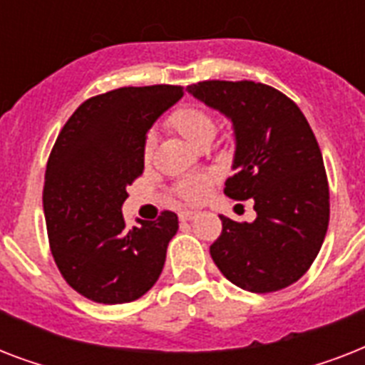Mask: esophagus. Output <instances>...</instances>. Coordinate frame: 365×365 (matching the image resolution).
<instances>
[{
	"mask_svg": "<svg viewBox=\"0 0 365 365\" xmlns=\"http://www.w3.org/2000/svg\"><path fill=\"white\" fill-rule=\"evenodd\" d=\"M195 216H197V212H191V210H182L180 214H178L180 222H191Z\"/></svg>",
	"mask_w": 365,
	"mask_h": 365,
	"instance_id": "1",
	"label": "esophagus"
}]
</instances>
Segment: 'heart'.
Listing matches in <instances>:
<instances>
[{
  "label": "heart",
  "mask_w": 365,
  "mask_h": 365,
  "mask_svg": "<svg viewBox=\"0 0 365 365\" xmlns=\"http://www.w3.org/2000/svg\"><path fill=\"white\" fill-rule=\"evenodd\" d=\"M168 126L185 138L189 143H193L200 148L202 143H208L216 134V119L210 111L199 106H182L168 115ZM155 142L153 138H148L143 143V160L148 163L153 153ZM210 187V178L208 176H195L187 178L176 185V197L189 202V205H197L205 199Z\"/></svg>",
  "instance_id": "heart-1"
}]
</instances>
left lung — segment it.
Returning a JSON list of instances; mask_svg holds the SVG:
<instances>
[{"label":"left lung","instance_id":"1","mask_svg":"<svg viewBox=\"0 0 365 365\" xmlns=\"http://www.w3.org/2000/svg\"><path fill=\"white\" fill-rule=\"evenodd\" d=\"M187 91L233 123L235 174L223 193L254 199L257 214L252 223L220 216L212 259L254 294L288 288L309 271L329 223L328 178L311 125L294 100L263 83L202 81Z\"/></svg>","mask_w":365,"mask_h":365}]
</instances>
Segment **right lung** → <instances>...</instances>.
<instances>
[{
    "label": "right lung",
    "instance_id": "right-lung-1",
    "mask_svg": "<svg viewBox=\"0 0 365 365\" xmlns=\"http://www.w3.org/2000/svg\"><path fill=\"white\" fill-rule=\"evenodd\" d=\"M183 87H123L83 102L48 155L43 210L48 246L77 294L104 305L142 297L159 280L178 216L128 229L121 206L143 172L145 134Z\"/></svg>",
    "mask_w": 365,
    "mask_h": 365
}]
</instances>
